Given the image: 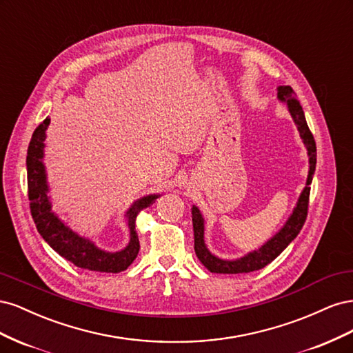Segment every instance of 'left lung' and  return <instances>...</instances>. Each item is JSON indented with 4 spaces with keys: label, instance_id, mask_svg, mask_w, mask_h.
<instances>
[{
    "label": "left lung",
    "instance_id": "1",
    "mask_svg": "<svg viewBox=\"0 0 353 353\" xmlns=\"http://www.w3.org/2000/svg\"><path fill=\"white\" fill-rule=\"evenodd\" d=\"M276 97H279L280 101L285 103L288 112H290L293 121L297 126V131L301 134L302 141L307 150L309 156V172H307V179H306V185L303 191L297 199L296 206L292 212V215L288 216L283 228L275 234L274 237H271L268 241H266L263 245L258 250H253L248 254H244L243 258L234 259V261H225L221 259L218 256L210 253L208 249V245L205 243V219L201 216V212L199 210L197 206L191 208V216H193V230H194V250L199 261L206 266V268L210 272H216V274H243V272H252V271H258L262 270L263 266L271 263L276 256H279L288 244H290L296 237L297 234L301 232L303 223L306 221L307 215V203H309V193H311V183H312V176L315 172V166H316V145L314 135L311 134L305 119V113L302 105L299 104L296 94L292 87L288 85H283V87L276 88Z\"/></svg>",
    "mask_w": 353,
    "mask_h": 353
}]
</instances>
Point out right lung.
<instances>
[{"label":"right lung","instance_id":"right-lung-1","mask_svg":"<svg viewBox=\"0 0 353 353\" xmlns=\"http://www.w3.org/2000/svg\"><path fill=\"white\" fill-rule=\"evenodd\" d=\"M50 117H47L32 134L26 157L28 196L30 200V213L38 232L52 250L77 265L78 268L113 274L125 271L135 261L138 250H140V241H138L135 231L137 215L143 209L153 205L159 194H148L138 199L126 210L125 216L128 228H130V243L125 249L119 252H105L97 248L94 241L70 230L51 209L47 170L44 165V141Z\"/></svg>","mask_w":353,"mask_h":353}]
</instances>
